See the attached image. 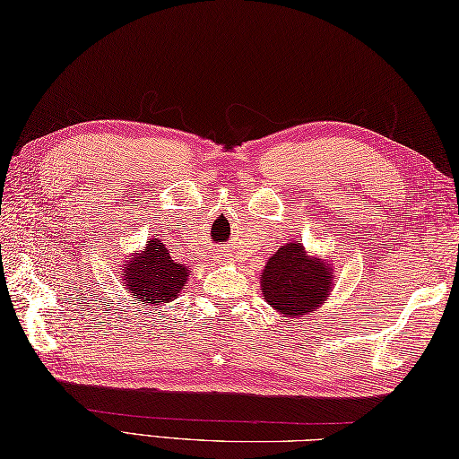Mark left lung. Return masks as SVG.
I'll list each match as a JSON object with an SVG mask.
<instances>
[{
	"instance_id": "8db88e82",
	"label": "left lung",
	"mask_w": 459,
	"mask_h": 459,
	"mask_svg": "<svg viewBox=\"0 0 459 459\" xmlns=\"http://www.w3.org/2000/svg\"><path fill=\"white\" fill-rule=\"evenodd\" d=\"M333 266L309 258L299 242L281 247L266 262L262 291L268 304L286 316H306L329 298Z\"/></svg>"
}]
</instances>
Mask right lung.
Wrapping results in <instances>:
<instances>
[{"label": "right lung", "mask_w": 459, "mask_h": 459, "mask_svg": "<svg viewBox=\"0 0 459 459\" xmlns=\"http://www.w3.org/2000/svg\"><path fill=\"white\" fill-rule=\"evenodd\" d=\"M122 280L128 294L138 298L148 306L168 304L179 296L187 281V266L171 260L169 248L161 240L153 238L143 250H138L134 258L126 260Z\"/></svg>", "instance_id": "right-lung-1"}]
</instances>
